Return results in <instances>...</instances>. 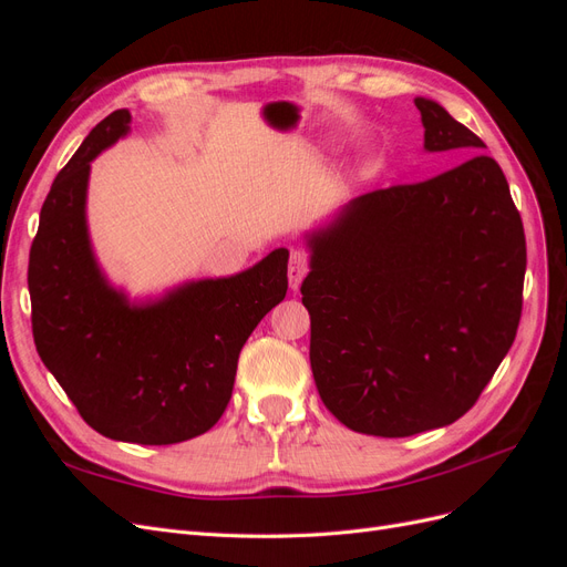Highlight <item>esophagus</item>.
Masks as SVG:
<instances>
[{"mask_svg": "<svg viewBox=\"0 0 567 567\" xmlns=\"http://www.w3.org/2000/svg\"><path fill=\"white\" fill-rule=\"evenodd\" d=\"M307 274V252L305 250H293L290 252V260H288V284L293 290L300 288L302 279Z\"/></svg>", "mask_w": 567, "mask_h": 567, "instance_id": "34e87169", "label": "esophagus"}]
</instances>
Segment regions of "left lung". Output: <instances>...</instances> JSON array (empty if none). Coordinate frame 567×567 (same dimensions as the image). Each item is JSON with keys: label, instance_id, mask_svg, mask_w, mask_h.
Returning <instances> with one entry per match:
<instances>
[{"label": "left lung", "instance_id": "1", "mask_svg": "<svg viewBox=\"0 0 567 567\" xmlns=\"http://www.w3.org/2000/svg\"><path fill=\"white\" fill-rule=\"evenodd\" d=\"M425 151L473 156L419 184L379 188L307 234L302 305L321 402L354 433L409 437L477 402L518 331L523 219L483 140L414 99Z\"/></svg>", "mask_w": 567, "mask_h": 567}]
</instances>
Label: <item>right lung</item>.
<instances>
[{"label": "right lung", "mask_w": 567, "mask_h": 567, "mask_svg": "<svg viewBox=\"0 0 567 567\" xmlns=\"http://www.w3.org/2000/svg\"><path fill=\"white\" fill-rule=\"evenodd\" d=\"M130 123L127 109L101 120L51 184L28 265L32 336L96 433L175 444L225 414L241 348L286 298L288 250H271L234 277L186 281L140 302L111 286L87 229L90 163Z\"/></svg>", "instance_id": "1"}]
</instances>
